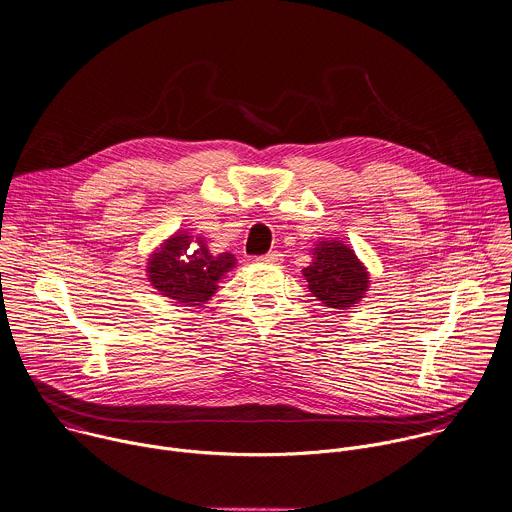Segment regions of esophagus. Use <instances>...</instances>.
Instances as JSON below:
<instances>
[{"label":"esophagus","mask_w":512,"mask_h":512,"mask_svg":"<svg viewBox=\"0 0 512 512\" xmlns=\"http://www.w3.org/2000/svg\"><path fill=\"white\" fill-rule=\"evenodd\" d=\"M261 261H267V263H281V261H283V253H279V251H269L267 255L261 257Z\"/></svg>","instance_id":"esophagus-1"}]
</instances>
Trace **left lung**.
<instances>
[{"label":"left lung","mask_w":512,"mask_h":512,"mask_svg":"<svg viewBox=\"0 0 512 512\" xmlns=\"http://www.w3.org/2000/svg\"><path fill=\"white\" fill-rule=\"evenodd\" d=\"M311 265L303 269L307 287L325 307L351 309L367 297L371 275L357 253L337 239H321L311 251Z\"/></svg>","instance_id":"1"}]
</instances>
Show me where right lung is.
I'll return each instance as SVG.
<instances>
[{
    "label": "right lung",
    "instance_id": "add662e5",
    "mask_svg": "<svg viewBox=\"0 0 512 512\" xmlns=\"http://www.w3.org/2000/svg\"><path fill=\"white\" fill-rule=\"evenodd\" d=\"M235 265L233 253L213 255L205 237H193L179 229L151 251L145 273L159 295L193 307L207 303Z\"/></svg>",
    "mask_w": 512,
    "mask_h": 512
}]
</instances>
